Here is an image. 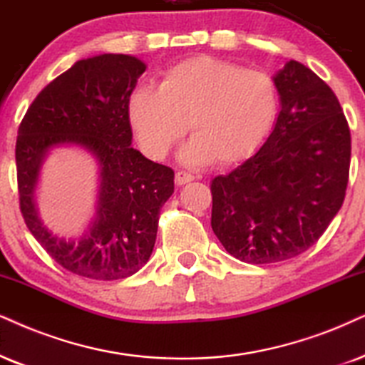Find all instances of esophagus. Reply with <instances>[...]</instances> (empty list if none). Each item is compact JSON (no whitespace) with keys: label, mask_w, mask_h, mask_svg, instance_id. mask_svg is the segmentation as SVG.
<instances>
[{"label":"esophagus","mask_w":365,"mask_h":365,"mask_svg":"<svg viewBox=\"0 0 365 365\" xmlns=\"http://www.w3.org/2000/svg\"><path fill=\"white\" fill-rule=\"evenodd\" d=\"M193 178L195 177H193L192 173L183 172V170H180V172L175 173V182H177V185H185V183H190Z\"/></svg>","instance_id":"34e87169"}]
</instances>
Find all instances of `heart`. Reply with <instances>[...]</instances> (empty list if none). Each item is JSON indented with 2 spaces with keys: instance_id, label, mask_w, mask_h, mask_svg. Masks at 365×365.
Instances as JSON below:
<instances>
[{
  "instance_id": "heart-1",
  "label": "heart",
  "mask_w": 365,
  "mask_h": 365,
  "mask_svg": "<svg viewBox=\"0 0 365 365\" xmlns=\"http://www.w3.org/2000/svg\"><path fill=\"white\" fill-rule=\"evenodd\" d=\"M278 116V89L264 72L195 57L167 71L160 87L141 86L129 98V121L151 158L167 155L188 129L180 151L188 165L214 158L232 165L264 141Z\"/></svg>"
}]
</instances>
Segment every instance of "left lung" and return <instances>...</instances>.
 <instances>
[{"instance_id": "obj_1", "label": "left lung", "mask_w": 365, "mask_h": 365, "mask_svg": "<svg viewBox=\"0 0 365 365\" xmlns=\"http://www.w3.org/2000/svg\"><path fill=\"white\" fill-rule=\"evenodd\" d=\"M279 114L264 145L212 180V230L249 264L292 259L312 247L344 204L350 129L334 91L289 60L273 77Z\"/></svg>"}]
</instances>
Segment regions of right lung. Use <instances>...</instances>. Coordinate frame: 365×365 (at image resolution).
<instances>
[{
  "instance_id": "1",
  "label": "right lung",
  "mask_w": 365,
  "mask_h": 365,
  "mask_svg": "<svg viewBox=\"0 0 365 365\" xmlns=\"http://www.w3.org/2000/svg\"><path fill=\"white\" fill-rule=\"evenodd\" d=\"M146 63L133 55L82 58L36 96L18 128L16 177L26 227L52 259L91 279H121L153 252L160 209L175 173L131 146L129 98ZM79 145L100 167L96 215L77 240L57 237L38 217L34 190L49 151Z\"/></svg>"
}]
</instances>
